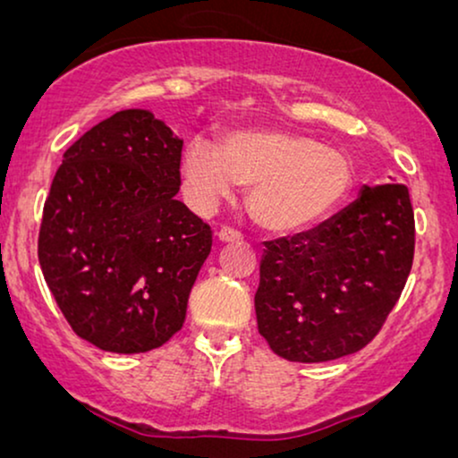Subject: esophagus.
Segmentation results:
<instances>
[{
  "instance_id": "34e87169",
  "label": "esophagus",
  "mask_w": 458,
  "mask_h": 458,
  "mask_svg": "<svg viewBox=\"0 0 458 458\" xmlns=\"http://www.w3.org/2000/svg\"><path fill=\"white\" fill-rule=\"evenodd\" d=\"M216 237H218V242H221V243H231V242H240L242 240V233H237V231L229 229V227H223L216 233Z\"/></svg>"
}]
</instances>
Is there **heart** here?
<instances>
[{"label": "heart", "mask_w": 458, "mask_h": 458, "mask_svg": "<svg viewBox=\"0 0 458 458\" xmlns=\"http://www.w3.org/2000/svg\"><path fill=\"white\" fill-rule=\"evenodd\" d=\"M181 177L198 212L215 210L250 187L248 210L260 227L293 231L318 221L342 202L352 165L340 148L284 129H233L223 149L193 137L181 156Z\"/></svg>", "instance_id": "b5f03b06"}]
</instances>
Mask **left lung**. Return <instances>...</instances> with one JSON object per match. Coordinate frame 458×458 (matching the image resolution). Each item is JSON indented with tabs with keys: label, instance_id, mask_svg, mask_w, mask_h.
<instances>
[{
	"label": "left lung",
	"instance_id": "8db88e82",
	"mask_svg": "<svg viewBox=\"0 0 458 458\" xmlns=\"http://www.w3.org/2000/svg\"><path fill=\"white\" fill-rule=\"evenodd\" d=\"M415 254L404 185H362L318 227L265 242L254 296L259 334L292 362L359 352L398 302Z\"/></svg>",
	"mask_w": 458,
	"mask_h": 458
}]
</instances>
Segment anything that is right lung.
Here are the masks:
<instances>
[{
	"label": "right lung",
	"mask_w": 458,
	"mask_h": 458,
	"mask_svg": "<svg viewBox=\"0 0 458 458\" xmlns=\"http://www.w3.org/2000/svg\"><path fill=\"white\" fill-rule=\"evenodd\" d=\"M181 149L149 110H121L66 149L49 187L43 277L74 334L106 352H149L183 327L212 231L174 198Z\"/></svg>",
	"instance_id": "1"
}]
</instances>
